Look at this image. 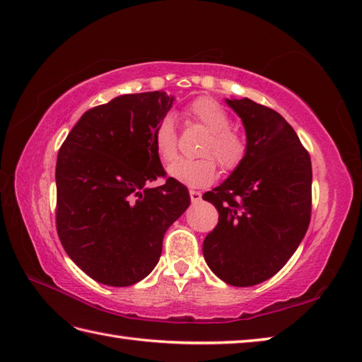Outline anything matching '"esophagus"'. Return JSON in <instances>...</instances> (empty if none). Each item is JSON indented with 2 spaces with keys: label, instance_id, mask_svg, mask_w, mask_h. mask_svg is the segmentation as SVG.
Masks as SVG:
<instances>
[{
  "label": "esophagus",
  "instance_id": "obj_1",
  "mask_svg": "<svg viewBox=\"0 0 362 362\" xmlns=\"http://www.w3.org/2000/svg\"><path fill=\"white\" fill-rule=\"evenodd\" d=\"M189 194H190V202H192V204H197V203L202 202V194H199L198 190H190Z\"/></svg>",
  "mask_w": 362,
  "mask_h": 362
}]
</instances>
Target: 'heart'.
<instances>
[{
	"label": "heart",
	"instance_id": "obj_1",
	"mask_svg": "<svg viewBox=\"0 0 362 362\" xmlns=\"http://www.w3.org/2000/svg\"><path fill=\"white\" fill-rule=\"evenodd\" d=\"M190 115L199 124H203L209 136L203 153L214 155L226 170H234L246 155V142L235 130L230 128V116L218 102L202 98L190 107ZM153 148L163 160H172L178 151V136H176L172 117H164L153 133ZM212 156L199 159L180 158L167 167V173L172 180L189 187H204L212 184L218 175V165Z\"/></svg>",
	"mask_w": 362,
	"mask_h": 362
}]
</instances>
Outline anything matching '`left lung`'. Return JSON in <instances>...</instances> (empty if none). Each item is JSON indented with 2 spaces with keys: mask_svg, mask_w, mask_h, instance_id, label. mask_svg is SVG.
<instances>
[{
  "mask_svg": "<svg viewBox=\"0 0 362 362\" xmlns=\"http://www.w3.org/2000/svg\"><path fill=\"white\" fill-rule=\"evenodd\" d=\"M242 119L246 155L203 199L218 224L203 243L207 267L232 286H252L285 267L299 247L311 215V159L277 111L224 99Z\"/></svg>",
  "mask_w": 362,
  "mask_h": 362,
  "instance_id": "obj_1",
  "label": "left lung"
}]
</instances>
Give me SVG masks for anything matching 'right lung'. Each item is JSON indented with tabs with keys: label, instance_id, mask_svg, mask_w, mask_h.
<instances>
[{
	"label": "right lung",
	"instance_id": "1",
	"mask_svg": "<svg viewBox=\"0 0 362 362\" xmlns=\"http://www.w3.org/2000/svg\"><path fill=\"white\" fill-rule=\"evenodd\" d=\"M175 98L164 91L117 95L88 110L60 147L55 167L57 232L77 267L95 282L130 286L147 277L163 238L190 204L168 178L153 133Z\"/></svg>",
	"mask_w": 362,
	"mask_h": 362
}]
</instances>
